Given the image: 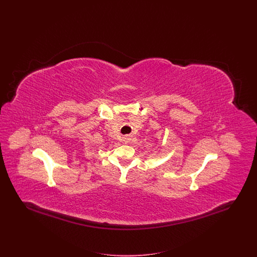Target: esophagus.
Instances as JSON below:
<instances>
[{"mask_svg": "<svg viewBox=\"0 0 257 257\" xmlns=\"http://www.w3.org/2000/svg\"><path fill=\"white\" fill-rule=\"evenodd\" d=\"M130 141V139L127 137V138H125V143H128Z\"/></svg>", "mask_w": 257, "mask_h": 257, "instance_id": "obj_1", "label": "esophagus"}]
</instances>
